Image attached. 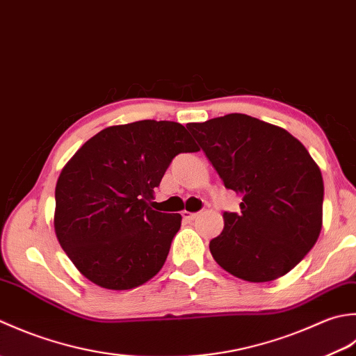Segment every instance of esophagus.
<instances>
[{
	"label": "esophagus",
	"mask_w": 356,
	"mask_h": 356,
	"mask_svg": "<svg viewBox=\"0 0 356 356\" xmlns=\"http://www.w3.org/2000/svg\"><path fill=\"white\" fill-rule=\"evenodd\" d=\"M183 218H184L186 221H193V220L198 218V213H191V212H187V210H184V212H183Z\"/></svg>",
	"instance_id": "esophagus-1"
}]
</instances>
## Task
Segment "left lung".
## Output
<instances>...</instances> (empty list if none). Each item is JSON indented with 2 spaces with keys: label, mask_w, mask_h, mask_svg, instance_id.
Wrapping results in <instances>:
<instances>
[{
  "label": "left lung",
  "mask_w": 356,
  "mask_h": 356,
  "mask_svg": "<svg viewBox=\"0 0 356 356\" xmlns=\"http://www.w3.org/2000/svg\"><path fill=\"white\" fill-rule=\"evenodd\" d=\"M241 212H224L209 244L224 270L250 282L290 272L323 226L324 184L307 149L287 130L244 113L187 124Z\"/></svg>",
  "instance_id": "1"
}]
</instances>
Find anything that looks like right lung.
Here are the masks:
<instances>
[{
	"instance_id": "right-lung-1",
	"label": "right lung",
	"mask_w": 356,
	"mask_h": 356,
	"mask_svg": "<svg viewBox=\"0 0 356 356\" xmlns=\"http://www.w3.org/2000/svg\"><path fill=\"white\" fill-rule=\"evenodd\" d=\"M197 150L179 122L143 120L101 130L70 158L56 181L54 226L87 280L127 290L161 270L181 215L150 200L172 159Z\"/></svg>"
}]
</instances>
